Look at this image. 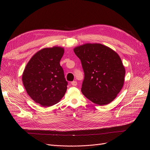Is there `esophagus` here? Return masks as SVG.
Segmentation results:
<instances>
[{"mask_svg": "<svg viewBox=\"0 0 150 150\" xmlns=\"http://www.w3.org/2000/svg\"><path fill=\"white\" fill-rule=\"evenodd\" d=\"M71 84L74 86H76L77 85V82L76 81H73L71 82Z\"/></svg>", "mask_w": 150, "mask_h": 150, "instance_id": "esophagus-1", "label": "esophagus"}]
</instances>
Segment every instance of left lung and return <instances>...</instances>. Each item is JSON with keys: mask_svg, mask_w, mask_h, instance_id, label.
<instances>
[{"mask_svg": "<svg viewBox=\"0 0 150 150\" xmlns=\"http://www.w3.org/2000/svg\"><path fill=\"white\" fill-rule=\"evenodd\" d=\"M74 51L84 71L83 95L100 106L112 102L124 83L125 70L119 55L101 44H85Z\"/></svg>", "mask_w": 150, "mask_h": 150, "instance_id": "obj_1", "label": "left lung"}]
</instances>
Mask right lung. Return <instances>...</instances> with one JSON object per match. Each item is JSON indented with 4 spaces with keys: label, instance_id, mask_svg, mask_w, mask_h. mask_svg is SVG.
<instances>
[{
    "label": "right lung",
    "instance_id": "obj_1",
    "mask_svg": "<svg viewBox=\"0 0 150 150\" xmlns=\"http://www.w3.org/2000/svg\"><path fill=\"white\" fill-rule=\"evenodd\" d=\"M64 49L60 47L44 48L36 52L27 64L22 75L26 91L41 106L57 103L67 89L60 60Z\"/></svg>",
    "mask_w": 150,
    "mask_h": 150
}]
</instances>
